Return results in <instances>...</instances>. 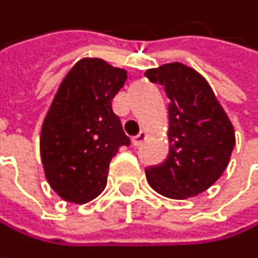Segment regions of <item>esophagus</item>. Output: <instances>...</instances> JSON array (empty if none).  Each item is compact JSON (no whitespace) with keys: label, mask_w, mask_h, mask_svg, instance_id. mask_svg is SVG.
Returning <instances> with one entry per match:
<instances>
[{"label":"esophagus","mask_w":258,"mask_h":258,"mask_svg":"<svg viewBox=\"0 0 258 258\" xmlns=\"http://www.w3.org/2000/svg\"><path fill=\"white\" fill-rule=\"evenodd\" d=\"M146 137H148V134H146L145 131L139 133V134H137L136 137H133V145H134V146H140V145L143 143V140H145Z\"/></svg>","instance_id":"esophagus-1"}]
</instances>
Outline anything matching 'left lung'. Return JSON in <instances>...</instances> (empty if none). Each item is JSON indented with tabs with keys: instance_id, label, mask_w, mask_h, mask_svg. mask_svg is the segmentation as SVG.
Listing matches in <instances>:
<instances>
[{
	"instance_id": "obj_1",
	"label": "left lung",
	"mask_w": 258,
	"mask_h": 258,
	"mask_svg": "<svg viewBox=\"0 0 258 258\" xmlns=\"http://www.w3.org/2000/svg\"><path fill=\"white\" fill-rule=\"evenodd\" d=\"M169 97V155L145 169L149 185L169 199L194 197L226 170L234 130L206 79L180 64H164L145 73Z\"/></svg>"
}]
</instances>
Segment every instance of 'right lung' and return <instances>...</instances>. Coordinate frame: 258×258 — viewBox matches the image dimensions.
I'll list each match as a JSON object with an SVG mask.
<instances>
[{
  "mask_svg": "<svg viewBox=\"0 0 258 258\" xmlns=\"http://www.w3.org/2000/svg\"><path fill=\"white\" fill-rule=\"evenodd\" d=\"M125 80V70L83 58L59 85L41 127L40 154L49 185L67 202L82 205L101 194L110 160L130 145L112 109Z\"/></svg>",
  "mask_w": 258,
  "mask_h": 258,
  "instance_id": "obj_1",
  "label": "right lung"
}]
</instances>
